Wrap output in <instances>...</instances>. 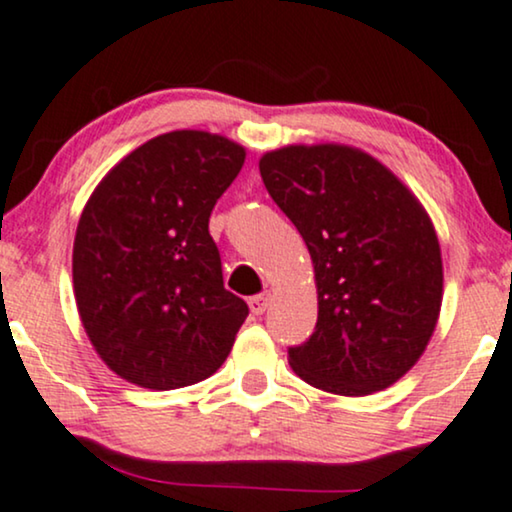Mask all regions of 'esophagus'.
Listing matches in <instances>:
<instances>
[{"instance_id":"34e87169","label":"esophagus","mask_w":512,"mask_h":512,"mask_svg":"<svg viewBox=\"0 0 512 512\" xmlns=\"http://www.w3.org/2000/svg\"><path fill=\"white\" fill-rule=\"evenodd\" d=\"M270 299H273V294H270V292H263V294L251 296V299H249L251 313H254V315H263V313H266V308L270 306Z\"/></svg>"}]
</instances>
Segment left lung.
Here are the masks:
<instances>
[{
	"instance_id": "8db88e82",
	"label": "left lung",
	"mask_w": 512,
	"mask_h": 512,
	"mask_svg": "<svg viewBox=\"0 0 512 512\" xmlns=\"http://www.w3.org/2000/svg\"><path fill=\"white\" fill-rule=\"evenodd\" d=\"M263 185L304 237L318 323L289 365L311 387L368 396L420 361L444 299L430 213L403 180L349 144H287L258 161Z\"/></svg>"
}]
</instances>
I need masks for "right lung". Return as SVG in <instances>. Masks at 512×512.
<instances>
[{
  "instance_id": "right-lung-1",
  "label": "right lung",
  "mask_w": 512,
  "mask_h": 512,
  "mask_svg": "<svg viewBox=\"0 0 512 512\" xmlns=\"http://www.w3.org/2000/svg\"><path fill=\"white\" fill-rule=\"evenodd\" d=\"M246 149L206 130L151 137L104 175L73 242L80 323L106 368L168 391L211 377L249 308L223 287L208 218Z\"/></svg>"
}]
</instances>
